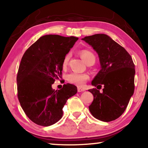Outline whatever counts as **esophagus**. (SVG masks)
Returning a JSON list of instances; mask_svg holds the SVG:
<instances>
[{
    "label": "esophagus",
    "instance_id": "obj_1",
    "mask_svg": "<svg viewBox=\"0 0 148 148\" xmlns=\"http://www.w3.org/2000/svg\"><path fill=\"white\" fill-rule=\"evenodd\" d=\"M85 89H84V88H82V87H77V91L78 92H83V91H85Z\"/></svg>",
    "mask_w": 148,
    "mask_h": 148
}]
</instances>
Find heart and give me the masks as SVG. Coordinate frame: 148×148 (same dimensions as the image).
Here are the masks:
<instances>
[{"mask_svg":"<svg viewBox=\"0 0 148 148\" xmlns=\"http://www.w3.org/2000/svg\"><path fill=\"white\" fill-rule=\"evenodd\" d=\"M80 56L83 59L84 61L86 62V64L91 61H95V57L94 54L92 52L89 51V50H82L80 52ZM69 54L66 55L64 57L62 63V66L63 69L66 67L69 61ZM89 76L87 74H82L76 72H72L67 76V80H68L69 83L72 84H74L77 86H82L86 83L87 80L89 79Z\"/></svg>","mask_w":148,"mask_h":148,"instance_id":"b5f03b06","label":"heart"}]
</instances>
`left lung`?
Returning <instances> with one entry per match:
<instances>
[{
	"mask_svg": "<svg viewBox=\"0 0 148 148\" xmlns=\"http://www.w3.org/2000/svg\"><path fill=\"white\" fill-rule=\"evenodd\" d=\"M82 40L98 53L101 64L91 84L97 88L104 86L102 93L96 88L89 90L94 97L89 111L101 121H114L123 114L134 93V64L124 47L106 34H96Z\"/></svg>",
	"mask_w": 148,
	"mask_h": 148,
	"instance_id": "obj_1",
	"label": "left lung"
}]
</instances>
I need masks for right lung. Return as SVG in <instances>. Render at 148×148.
I'll return each instance as SVG.
<instances>
[{
    "mask_svg": "<svg viewBox=\"0 0 148 148\" xmlns=\"http://www.w3.org/2000/svg\"><path fill=\"white\" fill-rule=\"evenodd\" d=\"M78 38L57 34L45 35L25 52L17 75V97L22 109L32 122L47 127L61 119L62 108L77 92L71 84L52 88L62 78V63Z\"/></svg>",
    "mask_w": 148,
    "mask_h": 148,
    "instance_id": "right-lung-1",
    "label": "right lung"
}]
</instances>
